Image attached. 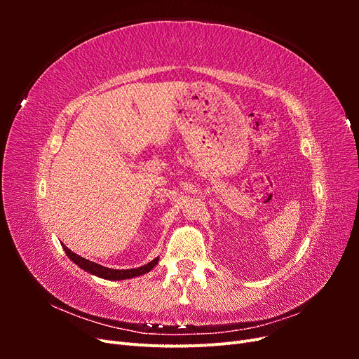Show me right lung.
<instances>
[{
  "instance_id": "add662e5",
  "label": "right lung",
  "mask_w": 359,
  "mask_h": 359,
  "mask_svg": "<svg viewBox=\"0 0 359 359\" xmlns=\"http://www.w3.org/2000/svg\"><path fill=\"white\" fill-rule=\"evenodd\" d=\"M64 252L67 253L69 259H72L73 262L78 265L79 268H82L86 273H90L93 276H97L100 278L104 280H127V278H133V277H139V276H144L147 273H149L151 269H153L157 264H158V257L153 259L151 262H148L144 266H139V268H132V269H112V268H106L103 265H99L95 262H91V260L85 259L79 255L73 253L69 247H66L62 244Z\"/></svg>"
}]
</instances>
